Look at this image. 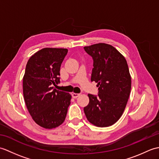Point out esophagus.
Returning <instances> with one entry per match:
<instances>
[{"label":"esophagus","mask_w":159,"mask_h":159,"mask_svg":"<svg viewBox=\"0 0 159 159\" xmlns=\"http://www.w3.org/2000/svg\"><path fill=\"white\" fill-rule=\"evenodd\" d=\"M79 96H80V93H72V96L74 98H76L79 97Z\"/></svg>","instance_id":"34e87169"}]
</instances>
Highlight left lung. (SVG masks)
<instances>
[{"label": "left lung", "instance_id": "left-lung-1", "mask_svg": "<svg viewBox=\"0 0 159 159\" xmlns=\"http://www.w3.org/2000/svg\"><path fill=\"white\" fill-rule=\"evenodd\" d=\"M93 59L91 80L98 83V95L88 94L84 107L87 119L98 127H107L120 119L126 106L131 77L126 60L113 46L100 43L84 47Z\"/></svg>", "mask_w": 159, "mask_h": 159}]
</instances>
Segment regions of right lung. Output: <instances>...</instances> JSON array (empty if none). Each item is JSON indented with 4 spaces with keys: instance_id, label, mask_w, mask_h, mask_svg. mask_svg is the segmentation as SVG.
<instances>
[{
    "instance_id": "obj_1",
    "label": "right lung",
    "mask_w": 159,
    "mask_h": 159,
    "mask_svg": "<svg viewBox=\"0 0 159 159\" xmlns=\"http://www.w3.org/2000/svg\"><path fill=\"white\" fill-rule=\"evenodd\" d=\"M66 48H45L31 57L23 78V94L29 113L40 126L51 129L66 119L71 95L57 90Z\"/></svg>"
}]
</instances>
